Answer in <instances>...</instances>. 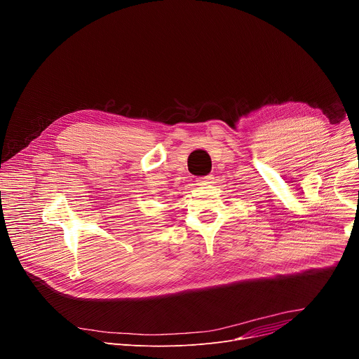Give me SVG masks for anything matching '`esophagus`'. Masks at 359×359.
Masks as SVG:
<instances>
[{"label": "esophagus", "mask_w": 359, "mask_h": 359, "mask_svg": "<svg viewBox=\"0 0 359 359\" xmlns=\"http://www.w3.org/2000/svg\"><path fill=\"white\" fill-rule=\"evenodd\" d=\"M213 179H215L213 175H209V176H206V177H203L198 183H200V184H208V183H212Z\"/></svg>", "instance_id": "34e87169"}]
</instances>
